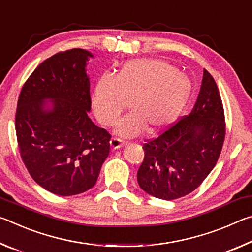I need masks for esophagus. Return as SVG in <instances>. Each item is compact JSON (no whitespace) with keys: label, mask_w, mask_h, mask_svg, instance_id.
Returning <instances> with one entry per match:
<instances>
[{"label":"esophagus","mask_w":252,"mask_h":252,"mask_svg":"<svg viewBox=\"0 0 252 252\" xmlns=\"http://www.w3.org/2000/svg\"><path fill=\"white\" fill-rule=\"evenodd\" d=\"M126 141H123L121 139H118V138H113L111 139L110 141V146L111 149H113V150H117V149H120L121 147H125L126 146Z\"/></svg>","instance_id":"34e87169"}]
</instances>
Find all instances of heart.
Returning <instances> with one entry per match:
<instances>
[{
    "label": "heart",
    "instance_id": "heart-1",
    "mask_svg": "<svg viewBox=\"0 0 252 252\" xmlns=\"http://www.w3.org/2000/svg\"><path fill=\"white\" fill-rule=\"evenodd\" d=\"M191 95L190 80L169 62L135 59L126 62L114 78L102 76L95 85L92 105L103 126H112L130 101L133 112L123 118L117 133L133 136L163 130L180 116Z\"/></svg>",
    "mask_w": 252,
    "mask_h": 252
}]
</instances>
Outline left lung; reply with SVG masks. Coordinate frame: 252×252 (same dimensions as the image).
<instances>
[{"instance_id":"1","label":"left lung","mask_w":252,"mask_h":252,"mask_svg":"<svg viewBox=\"0 0 252 252\" xmlns=\"http://www.w3.org/2000/svg\"><path fill=\"white\" fill-rule=\"evenodd\" d=\"M225 134L222 101L207 70L189 116L143 146L138 183L153 197L173 200L192 192L218 161Z\"/></svg>"}]
</instances>
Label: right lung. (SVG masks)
<instances>
[{
    "label": "right lung",
    "mask_w": 252,
    "mask_h": 252,
    "mask_svg": "<svg viewBox=\"0 0 252 252\" xmlns=\"http://www.w3.org/2000/svg\"><path fill=\"white\" fill-rule=\"evenodd\" d=\"M83 49L45 60L23 85L15 114L21 158L37 185L67 197L95 185L109 156L111 135L92 122Z\"/></svg>",
    "instance_id": "obj_1"
}]
</instances>
